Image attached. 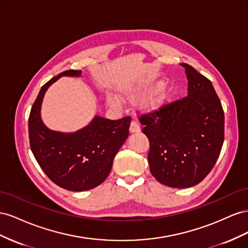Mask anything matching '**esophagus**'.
<instances>
[{"label": "esophagus", "instance_id": "1", "mask_svg": "<svg viewBox=\"0 0 248 248\" xmlns=\"http://www.w3.org/2000/svg\"><path fill=\"white\" fill-rule=\"evenodd\" d=\"M140 131V124L137 120H132L131 125H130V132L131 133H136Z\"/></svg>", "mask_w": 248, "mask_h": 248}]
</instances>
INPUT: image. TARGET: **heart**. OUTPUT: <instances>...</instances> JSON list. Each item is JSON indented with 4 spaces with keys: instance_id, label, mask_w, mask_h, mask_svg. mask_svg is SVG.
<instances>
[{
    "instance_id": "heart-1",
    "label": "heart",
    "mask_w": 248,
    "mask_h": 248,
    "mask_svg": "<svg viewBox=\"0 0 248 248\" xmlns=\"http://www.w3.org/2000/svg\"><path fill=\"white\" fill-rule=\"evenodd\" d=\"M108 101H109V103L110 104H112V105H118V100L116 97H114V96H109L108 97Z\"/></svg>"
}]
</instances>
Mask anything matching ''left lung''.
I'll use <instances>...</instances> for the list:
<instances>
[{
    "label": "left lung",
    "mask_w": 248,
    "mask_h": 248,
    "mask_svg": "<svg viewBox=\"0 0 248 248\" xmlns=\"http://www.w3.org/2000/svg\"><path fill=\"white\" fill-rule=\"evenodd\" d=\"M188 95L140 116L150 141L152 174L163 185L189 188L215 165L224 140V113L211 81L187 63Z\"/></svg>",
    "instance_id": "left-lung-1"
}]
</instances>
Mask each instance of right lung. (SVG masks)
Returning <instances> with one entry per match:
<instances>
[{"mask_svg":"<svg viewBox=\"0 0 248 248\" xmlns=\"http://www.w3.org/2000/svg\"><path fill=\"white\" fill-rule=\"evenodd\" d=\"M81 70H65L41 87L29 116L31 151L47 178L69 191L93 189L107 179L113 160L129 136L131 117L111 120L95 116L75 133L47 129L40 116L47 88L63 76L80 77Z\"/></svg>","mask_w":248,"mask_h":248,"instance_id":"add662e5","label":"right lung"}]
</instances>
